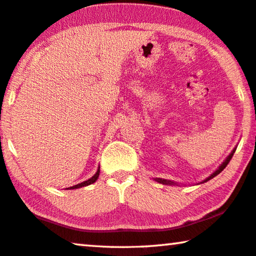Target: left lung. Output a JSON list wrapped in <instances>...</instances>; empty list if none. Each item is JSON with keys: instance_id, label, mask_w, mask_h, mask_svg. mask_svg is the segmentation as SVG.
<instances>
[{"instance_id": "8db88e82", "label": "left lung", "mask_w": 256, "mask_h": 256, "mask_svg": "<svg viewBox=\"0 0 256 256\" xmlns=\"http://www.w3.org/2000/svg\"><path fill=\"white\" fill-rule=\"evenodd\" d=\"M236 148L237 147H234V149H232V152H231L230 154H229V156L226 158L224 160H223V163L218 166V168L216 170V171H214L212 174H210V176H208L206 178L205 180H202V182H198L197 184H205V182H208V180H210V179H213L214 176H216L218 173H221L223 170L226 168V166L229 164V162H230V160L231 158H232V156H234V152H236ZM154 180H155L156 182H158V184H166V186H180L179 184H178V182H176V181H172V180H166V179H162V178H154Z\"/></svg>"}]
</instances>
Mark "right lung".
<instances>
[{"mask_svg": "<svg viewBox=\"0 0 256 256\" xmlns=\"http://www.w3.org/2000/svg\"><path fill=\"white\" fill-rule=\"evenodd\" d=\"M99 174H100V166L98 168V170H96V172L94 176H93L92 178H90V179L86 180V181L80 182V184H75V186H70V188H67V189H70H70H78V188H82V186H90L92 184H94V182L98 180Z\"/></svg>", "mask_w": 256, "mask_h": 256, "instance_id": "add662e5", "label": "right lung"}]
</instances>
